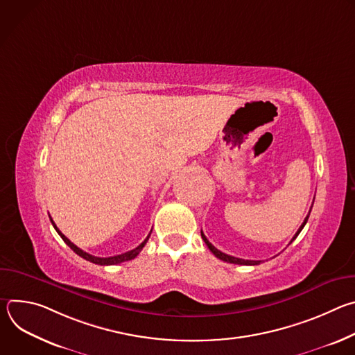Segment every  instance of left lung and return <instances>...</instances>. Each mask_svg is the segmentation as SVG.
Instances as JSON below:
<instances>
[{
  "instance_id": "left-lung-1",
  "label": "left lung",
  "mask_w": 355,
  "mask_h": 355,
  "mask_svg": "<svg viewBox=\"0 0 355 355\" xmlns=\"http://www.w3.org/2000/svg\"><path fill=\"white\" fill-rule=\"evenodd\" d=\"M312 209V208H311ZM309 215H311V212L308 214V216L305 218V220H303V223L300 225V227L297 229V232L295 233V236L292 237V240H291V243L297 237V234L302 232V229L305 227V225H306V222H308V219H309ZM200 236H202V239H204V241H205V244L208 245V248L214 252L215 254V257H218L219 260H222V261H226V263H230V264H239V266H257V264H260L261 261H254V260H243V259H237V257H233V256H229V254H225V252H222L220 250H218L212 243H209V240L207 239V236L204 234V232L200 230Z\"/></svg>"
}]
</instances>
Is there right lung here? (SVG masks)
Segmentation results:
<instances>
[{"label":"right lung","instance_id":"add662e5","mask_svg":"<svg viewBox=\"0 0 355 355\" xmlns=\"http://www.w3.org/2000/svg\"><path fill=\"white\" fill-rule=\"evenodd\" d=\"M50 222H52V225H53V227L56 229V232L60 234V237L64 240V243L76 252V254H78L80 257H83L84 260H87V261H89V263H94V264H98V266H115V264H121V263H125V261H129V260H133L139 252L141 251V248L144 247V244L147 243V240H148V237H150V234H151V230H150V233H148V236L144 239V241L143 243H140L136 248H133V250H130V251H126V252H123V254H119V256H114V257H95V256H91V254H88V252H85V251H83L81 248H78L76 244H73L59 229H58V226L55 225V222L52 220V218H50Z\"/></svg>","mask_w":355,"mask_h":355}]
</instances>
